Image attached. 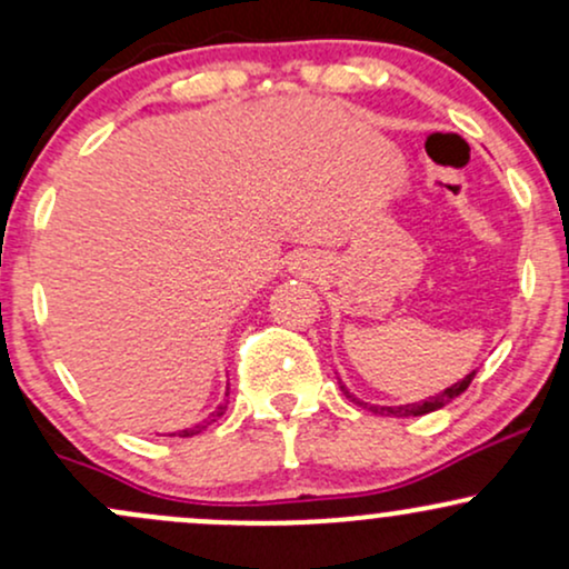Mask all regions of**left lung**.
<instances>
[{"instance_id": "8db88e82", "label": "left lung", "mask_w": 569, "mask_h": 569, "mask_svg": "<svg viewBox=\"0 0 569 569\" xmlns=\"http://www.w3.org/2000/svg\"><path fill=\"white\" fill-rule=\"evenodd\" d=\"M473 377H476V371H471V375H468L466 380L455 382L452 388H447V390H443V393H439V396H430L428 401H420V403H407V407H396V409H393V407H371V403H363V401H358L356 396H350V390L345 388L342 382H339V388H342V393L348 396L352 403H358V407H363V409L375 411V415H385V417H420V415H428V411H436V409L447 407V403L452 401V398H457L460 393H466L468 385H471Z\"/></svg>"}]
</instances>
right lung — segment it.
I'll return each instance as SVG.
<instances>
[{"label": "right lung", "instance_id": "1", "mask_svg": "<svg viewBox=\"0 0 569 569\" xmlns=\"http://www.w3.org/2000/svg\"><path fill=\"white\" fill-rule=\"evenodd\" d=\"M224 403H221V407L217 409V411H213V415L211 417H208V420L206 422H200V426H194V428H187V430H179V436H181V439H187V436H194V433H202V430H206L208 426H211V422H217V417H221V415H224Z\"/></svg>", "mask_w": 569, "mask_h": 569}]
</instances>
